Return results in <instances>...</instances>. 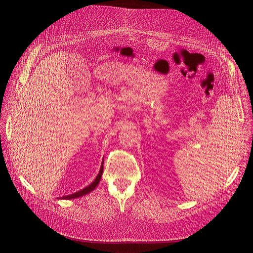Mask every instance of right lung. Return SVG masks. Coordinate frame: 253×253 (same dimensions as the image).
<instances>
[{"label": "right lung", "mask_w": 253, "mask_h": 253, "mask_svg": "<svg viewBox=\"0 0 253 253\" xmlns=\"http://www.w3.org/2000/svg\"><path fill=\"white\" fill-rule=\"evenodd\" d=\"M102 171H103V159H102V163H101V166H100L99 173H98V175L96 176V178L94 179V181H93L91 184L88 185V187L84 188V189L81 190V191H79V192L74 193V194L69 195V196L60 197V198H57V199H68V200H71V199H75V198H79V197H83L84 195L89 194L90 192H92V191L94 190V189L97 187V185H98V183H99V181H100V178H101V175H102Z\"/></svg>", "instance_id": "add662e5"}]
</instances>
